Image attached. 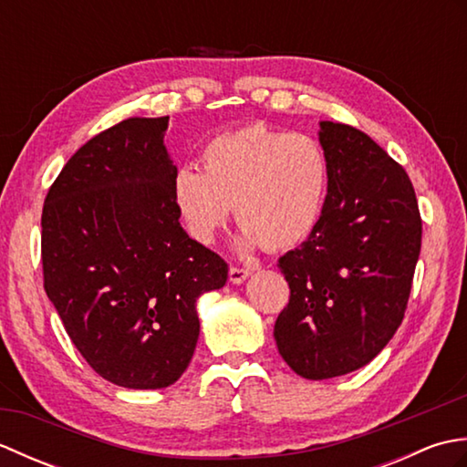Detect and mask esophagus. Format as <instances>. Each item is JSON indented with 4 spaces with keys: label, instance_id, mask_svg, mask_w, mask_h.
<instances>
[{
    "label": "esophagus",
    "instance_id": "esophagus-1",
    "mask_svg": "<svg viewBox=\"0 0 467 467\" xmlns=\"http://www.w3.org/2000/svg\"><path fill=\"white\" fill-rule=\"evenodd\" d=\"M251 269H241V266H231V269H228V281H231L233 285H241V283H244L246 279H249L251 276Z\"/></svg>",
    "mask_w": 467,
    "mask_h": 467
}]
</instances>
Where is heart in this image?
<instances>
[{
    "label": "heart",
    "mask_w": 467,
    "mask_h": 467,
    "mask_svg": "<svg viewBox=\"0 0 467 467\" xmlns=\"http://www.w3.org/2000/svg\"><path fill=\"white\" fill-rule=\"evenodd\" d=\"M329 178V156L317 138L251 124L213 138L202 171L178 168L172 201L198 244L214 243L234 206L243 249L265 243L279 251L303 243L319 224Z\"/></svg>",
    "instance_id": "b5f03b06"
}]
</instances>
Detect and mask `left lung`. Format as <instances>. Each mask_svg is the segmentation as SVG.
I'll use <instances>...</instances> for the list:
<instances>
[{
  "label": "left lung",
  "mask_w": 467,
  "mask_h": 467,
  "mask_svg": "<svg viewBox=\"0 0 467 467\" xmlns=\"http://www.w3.org/2000/svg\"><path fill=\"white\" fill-rule=\"evenodd\" d=\"M331 178L321 221L279 259L291 289L275 341L291 369L321 381L369 363L403 321L421 249L410 176L353 126L321 120Z\"/></svg>",
  "instance_id": "obj_1"
}]
</instances>
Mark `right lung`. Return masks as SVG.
Wrapping results in <instances>:
<instances>
[{
	"label": "right lung",
	"instance_id": "right-lung-1",
	"mask_svg": "<svg viewBox=\"0 0 467 467\" xmlns=\"http://www.w3.org/2000/svg\"><path fill=\"white\" fill-rule=\"evenodd\" d=\"M168 116L128 118L88 140L42 213L44 289L92 369L126 389H164L196 349L198 296L226 263L181 226Z\"/></svg>",
	"mask_w": 467,
	"mask_h": 467
}]
</instances>
